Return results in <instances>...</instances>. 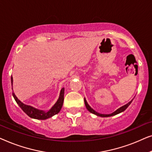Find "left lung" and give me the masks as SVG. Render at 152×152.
<instances>
[{
	"label": "left lung",
	"instance_id": "1",
	"mask_svg": "<svg viewBox=\"0 0 152 152\" xmlns=\"http://www.w3.org/2000/svg\"><path fill=\"white\" fill-rule=\"evenodd\" d=\"M133 100V99H132ZM132 100H131L129 102L126 104L122 106V107H121L120 108H119V109L116 110L115 111H114L113 113H112L111 114H101V113H97V112H96L95 111V110H93L92 108H91L90 106L88 105V104L87 103V102L86 100V99L84 98V103H85V105H86V109H88V111H90L91 113H93L95 114V115H96L97 116H100V117H110V116H113V115H117V114L121 113V112H123L124 111H125V110L126 109V108H127L130 105V104L132 102Z\"/></svg>",
	"mask_w": 152,
	"mask_h": 152
}]
</instances>
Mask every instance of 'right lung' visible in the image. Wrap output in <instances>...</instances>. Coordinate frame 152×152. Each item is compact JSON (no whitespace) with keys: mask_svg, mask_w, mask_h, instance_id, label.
<instances>
[{"mask_svg":"<svg viewBox=\"0 0 152 152\" xmlns=\"http://www.w3.org/2000/svg\"><path fill=\"white\" fill-rule=\"evenodd\" d=\"M11 82L12 86L13 87V86H12V84H13V78H12V76L11 77ZM12 95H13L14 98L16 102V103L18 104V105L21 108L23 111L29 117L34 118V119L37 120H45L49 118H51L52 116L55 115L56 114H57L60 111V110H61L64 99V88H62L61 91H60L59 99H57V102L54 104L53 107H52L48 111H43V110L37 109L36 108L31 107V106L25 104L21 102L17 98V97H16L15 94H14V91L13 93H12Z\"/></svg>","mask_w":152,"mask_h":152,"instance_id":"obj_1","label":"right lung"}]
</instances>
